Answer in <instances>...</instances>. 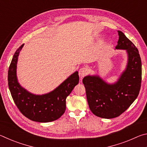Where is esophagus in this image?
<instances>
[{
  "label": "esophagus",
  "mask_w": 147,
  "mask_h": 147,
  "mask_svg": "<svg viewBox=\"0 0 147 147\" xmlns=\"http://www.w3.org/2000/svg\"><path fill=\"white\" fill-rule=\"evenodd\" d=\"M88 73V69L86 67L81 68L79 70V76L81 78H82L83 77L85 76Z\"/></svg>",
  "instance_id": "34e87169"
}]
</instances>
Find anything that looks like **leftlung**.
I'll return each mask as SVG.
<instances>
[{"mask_svg": "<svg viewBox=\"0 0 147 147\" xmlns=\"http://www.w3.org/2000/svg\"><path fill=\"white\" fill-rule=\"evenodd\" d=\"M115 49L125 50L128 61L118 80L107 83L100 76L88 75L83 79L91 112L104 119L117 117L124 112L138 97L141 83V60L134 44L118 30Z\"/></svg>", "mask_w": 147, "mask_h": 147, "instance_id": "obj_1", "label": "left lung"}]
</instances>
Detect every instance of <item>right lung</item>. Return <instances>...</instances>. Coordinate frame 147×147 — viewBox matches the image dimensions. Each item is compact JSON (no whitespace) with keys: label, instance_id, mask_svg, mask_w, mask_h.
I'll use <instances>...</instances> for the list:
<instances>
[{"label":"right lung","instance_id":"1","mask_svg":"<svg viewBox=\"0 0 147 147\" xmlns=\"http://www.w3.org/2000/svg\"><path fill=\"white\" fill-rule=\"evenodd\" d=\"M23 46L24 44L15 53L8 70V86L14 102L20 111L32 121L49 123L57 120L65 111L66 98L79 82L78 72L71 74L48 93H32L20 85L17 76L18 57Z\"/></svg>","mask_w":147,"mask_h":147}]
</instances>
